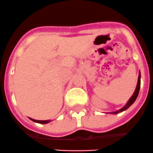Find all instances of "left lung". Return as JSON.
I'll use <instances>...</instances> for the list:
<instances>
[{
	"instance_id": "left-lung-1",
	"label": "left lung",
	"mask_w": 153,
	"mask_h": 153,
	"mask_svg": "<svg viewBox=\"0 0 153 153\" xmlns=\"http://www.w3.org/2000/svg\"><path fill=\"white\" fill-rule=\"evenodd\" d=\"M140 78H141V75H140V71L139 72V76H138V81H137V87H136V89H135V91L134 93L133 94V95L131 96V97H130V99H129V100L127 101V103H126V104H125V106H123L121 109L118 110V111H114V112H111V113H107V114H119V113H121L123 112V111H126V109H128L129 107H130V106L132 105V104L134 103V101L136 100V99H137V96H138L139 94V92H140Z\"/></svg>"
}]
</instances>
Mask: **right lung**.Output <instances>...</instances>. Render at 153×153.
I'll return each instance as SVG.
<instances>
[{"label":"right lung","instance_id":"add662e5","mask_svg":"<svg viewBox=\"0 0 153 153\" xmlns=\"http://www.w3.org/2000/svg\"><path fill=\"white\" fill-rule=\"evenodd\" d=\"M30 120L33 122H36V123H42V124H46V123H49L51 122V120H36L32 119V118H30Z\"/></svg>","mask_w":153,"mask_h":153}]
</instances>
